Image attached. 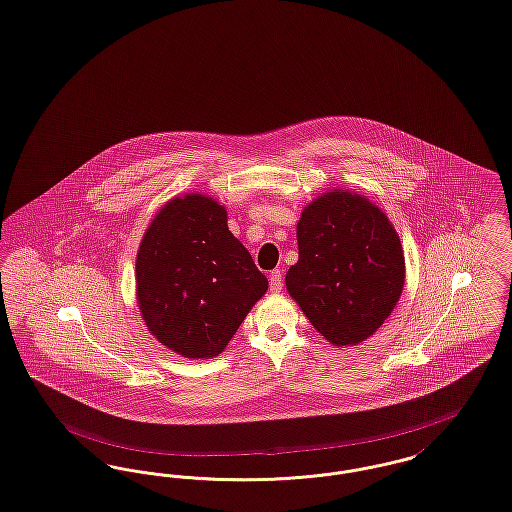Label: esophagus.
<instances>
[{
  "mask_svg": "<svg viewBox=\"0 0 512 512\" xmlns=\"http://www.w3.org/2000/svg\"><path fill=\"white\" fill-rule=\"evenodd\" d=\"M269 286H271L272 292H280L282 290V271L280 269H274L269 274Z\"/></svg>",
  "mask_w": 512,
  "mask_h": 512,
  "instance_id": "1",
  "label": "esophagus"
}]
</instances>
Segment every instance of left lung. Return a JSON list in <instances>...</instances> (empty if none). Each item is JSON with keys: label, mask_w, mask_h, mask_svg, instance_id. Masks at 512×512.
I'll return each mask as SVG.
<instances>
[{"label": "left lung", "mask_w": 512, "mask_h": 512, "mask_svg": "<svg viewBox=\"0 0 512 512\" xmlns=\"http://www.w3.org/2000/svg\"><path fill=\"white\" fill-rule=\"evenodd\" d=\"M298 247L286 288L329 342L358 344L385 323L402 294L404 253L381 209L329 191L301 212Z\"/></svg>", "instance_id": "obj_1"}]
</instances>
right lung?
<instances>
[{"label": "right lung", "instance_id": "obj_1", "mask_svg": "<svg viewBox=\"0 0 512 512\" xmlns=\"http://www.w3.org/2000/svg\"><path fill=\"white\" fill-rule=\"evenodd\" d=\"M205 195L166 203L137 253L139 309L152 334L185 358L218 356L269 280Z\"/></svg>", "mask_w": 512, "mask_h": 512}]
</instances>
